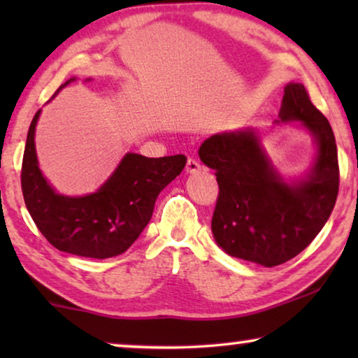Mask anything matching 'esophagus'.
<instances>
[{"mask_svg":"<svg viewBox=\"0 0 358 358\" xmlns=\"http://www.w3.org/2000/svg\"><path fill=\"white\" fill-rule=\"evenodd\" d=\"M199 169H200L199 161H197V159L189 158V159H187V164H185V173H187V174H192V173H197Z\"/></svg>","mask_w":358,"mask_h":358,"instance_id":"1","label":"esophagus"}]
</instances>
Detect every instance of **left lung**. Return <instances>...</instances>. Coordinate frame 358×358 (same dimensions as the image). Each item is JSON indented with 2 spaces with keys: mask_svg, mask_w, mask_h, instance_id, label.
Returning <instances> with one entry per match:
<instances>
[{
  "mask_svg": "<svg viewBox=\"0 0 358 358\" xmlns=\"http://www.w3.org/2000/svg\"><path fill=\"white\" fill-rule=\"evenodd\" d=\"M290 122H298L316 145L303 178L287 180L278 173L256 129L215 134L199 148L220 187L212 218L215 241L229 256L264 267L280 266L310 246L339 192L334 134L301 83L283 90L275 124Z\"/></svg>",
  "mask_w": 358,
  "mask_h": 358,
  "instance_id": "obj_1",
  "label": "left lung"
}]
</instances>
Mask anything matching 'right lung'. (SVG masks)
I'll use <instances>...</instances> for the list:
<instances>
[{
    "label": "right lung",
    "mask_w": 358,
    "mask_h": 358,
    "mask_svg": "<svg viewBox=\"0 0 358 358\" xmlns=\"http://www.w3.org/2000/svg\"><path fill=\"white\" fill-rule=\"evenodd\" d=\"M71 81L75 78L58 87L55 96ZM38 117L41 110L29 127L21 173L24 202L34 223L58 251L92 259L125 252L150 223L159 192L182 173L187 158L127 153L96 192L68 197L55 192L38 168L34 140Z\"/></svg>",
    "instance_id": "right-lung-1"
}]
</instances>
